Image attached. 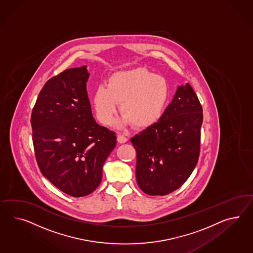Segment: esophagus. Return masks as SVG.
<instances>
[{"mask_svg":"<svg viewBox=\"0 0 253 253\" xmlns=\"http://www.w3.org/2000/svg\"><path fill=\"white\" fill-rule=\"evenodd\" d=\"M128 141V138L126 136L122 134V133H119L118 134V142H121V143H124Z\"/></svg>","mask_w":253,"mask_h":253,"instance_id":"esophagus-1","label":"esophagus"}]
</instances>
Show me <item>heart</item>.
Masks as SVG:
<instances>
[{
    "instance_id": "b5f03b06",
    "label": "heart",
    "mask_w": 253,
    "mask_h": 253,
    "mask_svg": "<svg viewBox=\"0 0 253 253\" xmlns=\"http://www.w3.org/2000/svg\"><path fill=\"white\" fill-rule=\"evenodd\" d=\"M166 78L144 68L119 71L111 75L107 86L96 88L94 108L99 121L111 124L120 105L124 123L143 128L155 124L166 110L169 98Z\"/></svg>"
}]
</instances>
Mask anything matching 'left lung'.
<instances>
[{
  "mask_svg": "<svg viewBox=\"0 0 253 253\" xmlns=\"http://www.w3.org/2000/svg\"><path fill=\"white\" fill-rule=\"evenodd\" d=\"M203 109L189 84L177 87L157 123L130 138L136 180L142 192L165 196L191 175L200 154Z\"/></svg>",
  "mask_w": 253,
  "mask_h": 253,
  "instance_id": "left-lung-1",
  "label": "left lung"
}]
</instances>
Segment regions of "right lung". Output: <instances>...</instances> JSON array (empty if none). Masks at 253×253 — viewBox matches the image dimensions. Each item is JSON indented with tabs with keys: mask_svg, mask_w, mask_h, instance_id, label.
<instances>
[{
	"mask_svg": "<svg viewBox=\"0 0 253 253\" xmlns=\"http://www.w3.org/2000/svg\"><path fill=\"white\" fill-rule=\"evenodd\" d=\"M86 66L46 81L33 108L31 125L37 165L62 192L85 197L99 186L102 167L116 145V133L94 120L86 92Z\"/></svg>",
	"mask_w": 253,
	"mask_h": 253,
	"instance_id": "add662e5",
	"label": "right lung"
}]
</instances>
